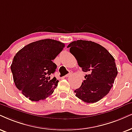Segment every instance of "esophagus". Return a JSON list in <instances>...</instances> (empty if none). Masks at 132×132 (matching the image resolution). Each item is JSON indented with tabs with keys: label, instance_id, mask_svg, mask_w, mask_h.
<instances>
[{
	"label": "esophagus",
	"instance_id": "esophagus-1",
	"mask_svg": "<svg viewBox=\"0 0 132 132\" xmlns=\"http://www.w3.org/2000/svg\"><path fill=\"white\" fill-rule=\"evenodd\" d=\"M72 72L71 71H69V74H66V76H65L64 77H69V76H71V74H72Z\"/></svg>",
	"mask_w": 132,
	"mask_h": 132
}]
</instances>
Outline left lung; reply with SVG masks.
<instances>
[{
  "label": "left lung",
  "mask_w": 132,
  "mask_h": 132,
  "mask_svg": "<svg viewBox=\"0 0 132 132\" xmlns=\"http://www.w3.org/2000/svg\"><path fill=\"white\" fill-rule=\"evenodd\" d=\"M78 66L87 72L76 96L86 103H94L110 91L118 74L114 58L105 48L91 41L77 40L68 46Z\"/></svg>",
  "instance_id": "1"
}]
</instances>
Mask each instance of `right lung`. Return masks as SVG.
Segmentation results:
<instances>
[{
	"mask_svg": "<svg viewBox=\"0 0 132 132\" xmlns=\"http://www.w3.org/2000/svg\"><path fill=\"white\" fill-rule=\"evenodd\" d=\"M64 44L46 39L30 43L14 56L11 70L16 87L32 101L44 100L54 93L58 80L50 75L55 72L53 62L62 51Z\"/></svg>",
	"mask_w": 132,
	"mask_h": 132,
	"instance_id": "right-lung-1",
	"label": "right lung"
}]
</instances>
